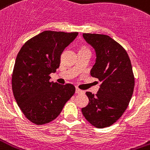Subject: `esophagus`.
Returning <instances> with one entry per match:
<instances>
[{
	"label": "esophagus",
	"mask_w": 150,
	"mask_h": 150,
	"mask_svg": "<svg viewBox=\"0 0 150 150\" xmlns=\"http://www.w3.org/2000/svg\"><path fill=\"white\" fill-rule=\"evenodd\" d=\"M75 93H78V94H79V93H83L84 92H83V90H79V89L76 88V90H75Z\"/></svg>",
	"instance_id": "esophagus-1"
}]
</instances>
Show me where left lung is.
Instances as JSON below:
<instances>
[{
    "label": "left lung",
    "mask_w": 150,
    "mask_h": 150,
    "mask_svg": "<svg viewBox=\"0 0 150 150\" xmlns=\"http://www.w3.org/2000/svg\"><path fill=\"white\" fill-rule=\"evenodd\" d=\"M83 38L95 49L97 58L90 75L101 84L95 95L86 93L89 104L82 112L93 127L104 128L116 123L127 108L134 76L128 54L120 44L105 34L84 33Z\"/></svg>",
    "instance_id": "8db88e82"
}]
</instances>
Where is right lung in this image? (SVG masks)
Wrapping results in <instances>:
<instances>
[{"label": "right lung", "instance_id": "right-lung-1", "mask_svg": "<svg viewBox=\"0 0 150 150\" xmlns=\"http://www.w3.org/2000/svg\"><path fill=\"white\" fill-rule=\"evenodd\" d=\"M78 34L45 30L25 42L17 54L12 92L22 112L36 125L55 120L75 93L72 84L50 82V75L60 67V55Z\"/></svg>", "mask_w": 150, "mask_h": 150}]
</instances>
